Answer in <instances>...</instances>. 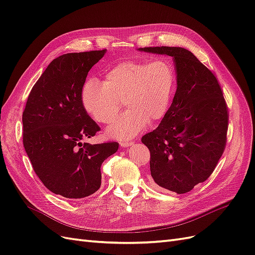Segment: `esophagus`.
<instances>
[{"mask_svg": "<svg viewBox=\"0 0 255 255\" xmlns=\"http://www.w3.org/2000/svg\"><path fill=\"white\" fill-rule=\"evenodd\" d=\"M132 144H133V142H130V141H121L120 142V145L123 146V148H126V146H128H128H130Z\"/></svg>", "mask_w": 255, "mask_h": 255, "instance_id": "1", "label": "esophagus"}]
</instances>
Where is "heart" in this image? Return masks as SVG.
I'll return each instance as SVG.
<instances>
[{"label": "heart", "instance_id": "obj_1", "mask_svg": "<svg viewBox=\"0 0 255 255\" xmlns=\"http://www.w3.org/2000/svg\"><path fill=\"white\" fill-rule=\"evenodd\" d=\"M175 69L167 58L127 60L106 72L104 82L89 79L82 89L84 110L99 123L109 125L118 115L122 100L128 111L107 129L115 138H132L148 122L163 119L171 104Z\"/></svg>", "mask_w": 255, "mask_h": 255}]
</instances>
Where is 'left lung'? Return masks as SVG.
I'll return each mask as SVG.
<instances>
[{
    "instance_id": "left-lung-1",
    "label": "left lung",
    "mask_w": 255,
    "mask_h": 255,
    "mask_svg": "<svg viewBox=\"0 0 255 255\" xmlns=\"http://www.w3.org/2000/svg\"><path fill=\"white\" fill-rule=\"evenodd\" d=\"M140 51L172 56L176 91L159 126L141 137L150 150L155 186L185 194L206 181L227 144L229 111L219 82L190 51L149 47Z\"/></svg>"
}]
</instances>
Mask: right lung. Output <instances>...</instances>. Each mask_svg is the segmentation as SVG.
I'll use <instances>...</instances> for the list:
<instances>
[{
    "label": "right lung",
    "instance_id": "add662e5",
    "mask_svg": "<svg viewBox=\"0 0 255 255\" xmlns=\"http://www.w3.org/2000/svg\"><path fill=\"white\" fill-rule=\"evenodd\" d=\"M105 50L64 54L51 61L29 92L23 145L35 173L49 190L69 199L88 197L101 186V165L118 142L90 144L100 130L82 104L87 74Z\"/></svg>",
    "mask_w": 255,
    "mask_h": 255
}]
</instances>
